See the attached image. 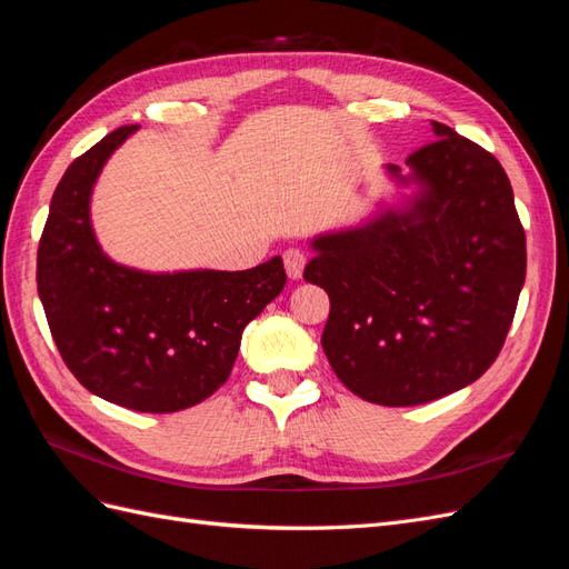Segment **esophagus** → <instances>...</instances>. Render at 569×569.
<instances>
[{"mask_svg":"<svg viewBox=\"0 0 569 569\" xmlns=\"http://www.w3.org/2000/svg\"><path fill=\"white\" fill-rule=\"evenodd\" d=\"M282 261H284V270H287L289 278L299 280L303 274V268H306V253L299 251V249H287L284 256H282Z\"/></svg>","mask_w":569,"mask_h":569,"instance_id":"obj_1","label":"esophagus"}]
</instances>
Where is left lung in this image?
<instances>
[{"label": "left lung", "mask_w": 569, "mask_h": 569, "mask_svg": "<svg viewBox=\"0 0 569 569\" xmlns=\"http://www.w3.org/2000/svg\"><path fill=\"white\" fill-rule=\"evenodd\" d=\"M406 159V209L316 237L303 278L330 297L322 351L380 406H420L472 385L501 351L527 272L512 187L493 153L432 120Z\"/></svg>", "instance_id": "left-lung-1"}]
</instances>
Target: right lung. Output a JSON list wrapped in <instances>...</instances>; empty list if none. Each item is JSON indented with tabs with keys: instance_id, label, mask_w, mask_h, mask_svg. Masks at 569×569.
Listing matches in <instances>:
<instances>
[{
	"instance_id": "add662e5",
	"label": "right lung",
	"mask_w": 569,
	"mask_h": 569,
	"mask_svg": "<svg viewBox=\"0 0 569 569\" xmlns=\"http://www.w3.org/2000/svg\"><path fill=\"white\" fill-rule=\"evenodd\" d=\"M140 126L118 128L63 173L38 249V295L76 380L140 412L197 406L226 385L244 327L280 295L282 258L251 270L144 272L113 263L92 222V187Z\"/></svg>"
}]
</instances>
